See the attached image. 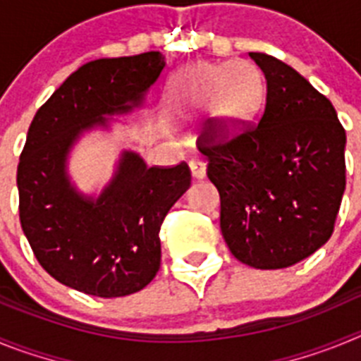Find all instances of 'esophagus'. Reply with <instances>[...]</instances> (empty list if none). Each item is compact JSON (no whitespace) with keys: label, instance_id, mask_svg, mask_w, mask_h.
<instances>
[{"label":"esophagus","instance_id":"esophagus-1","mask_svg":"<svg viewBox=\"0 0 361 361\" xmlns=\"http://www.w3.org/2000/svg\"><path fill=\"white\" fill-rule=\"evenodd\" d=\"M190 171L193 180H202V178H206V164L202 161H191Z\"/></svg>","mask_w":361,"mask_h":361}]
</instances>
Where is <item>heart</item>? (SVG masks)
Masks as SVG:
<instances>
[{
    "mask_svg": "<svg viewBox=\"0 0 361 361\" xmlns=\"http://www.w3.org/2000/svg\"><path fill=\"white\" fill-rule=\"evenodd\" d=\"M260 106V81L244 63L197 65L186 72L175 99L183 123H195L212 114V133L220 139L240 135Z\"/></svg>",
    "mask_w": 361,
    "mask_h": 361,
    "instance_id": "heart-1",
    "label": "heart"
}]
</instances>
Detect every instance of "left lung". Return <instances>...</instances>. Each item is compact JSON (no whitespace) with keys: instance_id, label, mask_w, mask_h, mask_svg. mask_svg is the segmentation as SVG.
<instances>
[{"instance_id":"left-lung-1","label":"left lung","mask_w":361,"mask_h":361,"mask_svg":"<svg viewBox=\"0 0 361 361\" xmlns=\"http://www.w3.org/2000/svg\"><path fill=\"white\" fill-rule=\"evenodd\" d=\"M266 78L257 126L199 149L220 195V229L233 257L282 269L329 240L345 190V130L325 95L276 57L250 52Z\"/></svg>"}]
</instances>
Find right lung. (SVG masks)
I'll use <instances>...</instances> for the list:
<instances>
[{"mask_svg": "<svg viewBox=\"0 0 361 361\" xmlns=\"http://www.w3.org/2000/svg\"><path fill=\"white\" fill-rule=\"evenodd\" d=\"M166 66L161 52L95 59L37 110L18 166L19 220L37 262L63 286L116 298L141 291L161 266V224L186 193V162L148 168L132 149L97 197L70 180L68 155L82 133L141 106ZM110 115V118H106Z\"/></svg>", "mask_w": 361, "mask_h": 361, "instance_id": "right-lung-1", "label": "right lung"}]
</instances>
